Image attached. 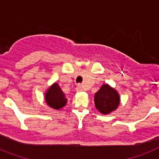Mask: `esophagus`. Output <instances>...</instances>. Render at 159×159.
<instances>
[{
	"mask_svg": "<svg viewBox=\"0 0 159 159\" xmlns=\"http://www.w3.org/2000/svg\"><path fill=\"white\" fill-rule=\"evenodd\" d=\"M76 90H77V92L82 91V90H83V88H82V86H81V85H78V86H77V88H76Z\"/></svg>",
	"mask_w": 159,
	"mask_h": 159,
	"instance_id": "obj_1",
	"label": "esophagus"
}]
</instances>
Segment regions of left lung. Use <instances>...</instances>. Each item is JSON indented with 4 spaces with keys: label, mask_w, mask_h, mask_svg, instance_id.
<instances>
[{
    "label": "left lung",
    "mask_w": 159,
    "mask_h": 159,
    "mask_svg": "<svg viewBox=\"0 0 159 159\" xmlns=\"http://www.w3.org/2000/svg\"><path fill=\"white\" fill-rule=\"evenodd\" d=\"M120 97L115 88L108 84H103L94 94V104L101 114L108 115L118 108Z\"/></svg>",
    "instance_id": "8db88e82"
}]
</instances>
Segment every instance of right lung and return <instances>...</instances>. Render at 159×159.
I'll return each mask as SVG.
<instances>
[{"label": "right lung", "instance_id": "right-lung-1", "mask_svg": "<svg viewBox=\"0 0 159 159\" xmlns=\"http://www.w3.org/2000/svg\"><path fill=\"white\" fill-rule=\"evenodd\" d=\"M44 99L48 106L55 110H60L64 107L68 101L66 96L57 82H54L46 90Z\"/></svg>", "mask_w": 159, "mask_h": 159}]
</instances>
